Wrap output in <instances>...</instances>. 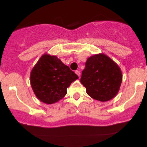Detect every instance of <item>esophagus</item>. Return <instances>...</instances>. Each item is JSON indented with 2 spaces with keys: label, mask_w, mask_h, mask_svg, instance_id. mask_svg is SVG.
Listing matches in <instances>:
<instances>
[{
  "label": "esophagus",
  "mask_w": 147,
  "mask_h": 147,
  "mask_svg": "<svg viewBox=\"0 0 147 147\" xmlns=\"http://www.w3.org/2000/svg\"><path fill=\"white\" fill-rule=\"evenodd\" d=\"M75 73L77 74V75L79 76V77H80V76H81V72H80V71H79V70H76Z\"/></svg>",
  "instance_id": "obj_1"
}]
</instances>
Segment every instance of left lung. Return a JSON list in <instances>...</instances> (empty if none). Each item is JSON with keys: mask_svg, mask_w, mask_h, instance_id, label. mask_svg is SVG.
Listing matches in <instances>:
<instances>
[{"mask_svg": "<svg viewBox=\"0 0 147 147\" xmlns=\"http://www.w3.org/2000/svg\"><path fill=\"white\" fill-rule=\"evenodd\" d=\"M85 65L80 82L86 88L88 95L100 102L114 98L119 92L122 81V70L119 65L104 53L88 57Z\"/></svg>", "mask_w": 147, "mask_h": 147, "instance_id": "8db88e82", "label": "left lung"}]
</instances>
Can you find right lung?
<instances>
[{"instance_id":"right-lung-1","label":"right lung","mask_w":147,"mask_h":147,"mask_svg":"<svg viewBox=\"0 0 147 147\" xmlns=\"http://www.w3.org/2000/svg\"><path fill=\"white\" fill-rule=\"evenodd\" d=\"M79 79L58 57L43 54L30 72V84L36 97L47 104L63 99L72 82Z\"/></svg>"}]
</instances>
